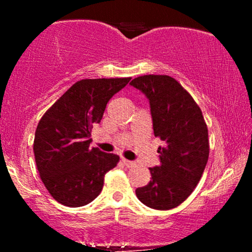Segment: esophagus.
Listing matches in <instances>:
<instances>
[{"instance_id": "1", "label": "esophagus", "mask_w": 252, "mask_h": 252, "mask_svg": "<svg viewBox=\"0 0 252 252\" xmlns=\"http://www.w3.org/2000/svg\"><path fill=\"white\" fill-rule=\"evenodd\" d=\"M122 161H123V163L126 164V167H129V168H130V167H134L135 164H136L134 161H129V160H126V158H122Z\"/></svg>"}]
</instances>
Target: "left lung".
Listing matches in <instances>:
<instances>
[{
	"label": "left lung",
	"instance_id": "left-lung-1",
	"mask_svg": "<svg viewBox=\"0 0 252 252\" xmlns=\"http://www.w3.org/2000/svg\"><path fill=\"white\" fill-rule=\"evenodd\" d=\"M130 85L149 100L154 135L161 138L160 164L150 169L148 185L138 187V200L150 209L166 211L189 198L209 160V132L200 108L169 76L137 77Z\"/></svg>",
	"mask_w": 252,
	"mask_h": 252
}]
</instances>
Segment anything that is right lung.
<instances>
[{
    "instance_id": "1",
    "label": "right lung",
    "mask_w": 252,
    "mask_h": 252,
    "mask_svg": "<svg viewBox=\"0 0 252 252\" xmlns=\"http://www.w3.org/2000/svg\"><path fill=\"white\" fill-rule=\"evenodd\" d=\"M129 80H79L40 120L33 146L36 167L45 187L60 204L80 207L91 202L102 192L106 173L117 166L118 155L90 148L91 129Z\"/></svg>"
}]
</instances>
